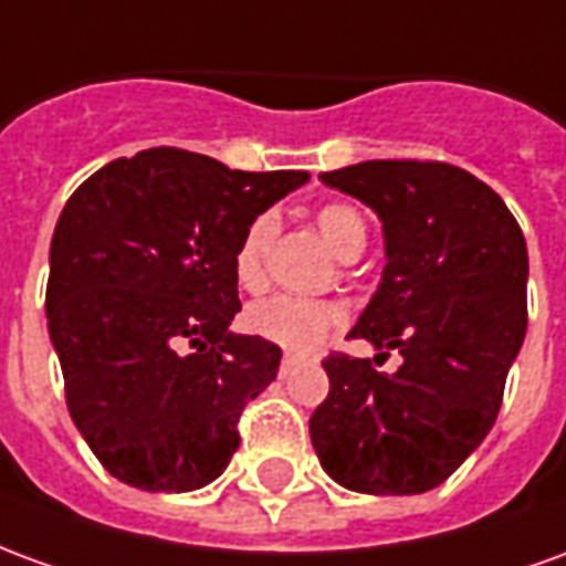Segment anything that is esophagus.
<instances>
[{
	"label": "esophagus",
	"instance_id": "34e87169",
	"mask_svg": "<svg viewBox=\"0 0 566 566\" xmlns=\"http://www.w3.org/2000/svg\"><path fill=\"white\" fill-rule=\"evenodd\" d=\"M296 367V357L294 355H284L282 357V367H279V376H287L291 369Z\"/></svg>",
	"mask_w": 566,
	"mask_h": 566
}]
</instances>
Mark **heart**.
<instances>
[{
  "instance_id": "b5f03b06",
  "label": "heart",
  "mask_w": 566,
  "mask_h": 566,
  "mask_svg": "<svg viewBox=\"0 0 566 566\" xmlns=\"http://www.w3.org/2000/svg\"><path fill=\"white\" fill-rule=\"evenodd\" d=\"M324 242L339 260H357L367 248V221L348 202H327L315 214ZM279 233L275 214H258L248 223L233 254V275L242 291L258 294L266 284V258L272 239ZM343 324V308L331 300H306L294 294H275L260 300L245 312V327L260 339L275 343L287 352H312L324 343V336Z\"/></svg>"
}]
</instances>
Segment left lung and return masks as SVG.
<instances>
[{
	"instance_id": "8db88e82",
	"label": "left lung",
	"mask_w": 566,
	"mask_h": 566,
	"mask_svg": "<svg viewBox=\"0 0 566 566\" xmlns=\"http://www.w3.org/2000/svg\"><path fill=\"white\" fill-rule=\"evenodd\" d=\"M379 214L385 270L348 336L397 347L388 377L331 355L327 400L308 418L324 473L360 494L442 485L494 427L527 331V245L506 202L449 163L367 160L321 172Z\"/></svg>"
}]
</instances>
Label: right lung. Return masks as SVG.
<instances>
[{
	"label": "right lung",
	"mask_w": 566,
	"mask_h": 566,
	"mask_svg": "<svg viewBox=\"0 0 566 566\" xmlns=\"http://www.w3.org/2000/svg\"><path fill=\"white\" fill-rule=\"evenodd\" d=\"M308 172H239L148 148L105 163L51 239L48 333L69 416L108 473L142 491H197L239 449V416L282 348L230 333L245 227Z\"/></svg>",
	"instance_id": "1"
}]
</instances>
